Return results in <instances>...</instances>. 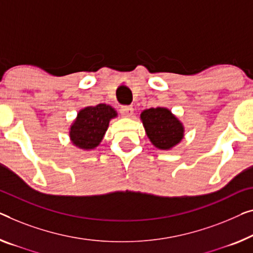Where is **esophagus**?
Returning <instances> with one entry per match:
<instances>
[{
	"label": "esophagus",
	"mask_w": 253,
	"mask_h": 253,
	"mask_svg": "<svg viewBox=\"0 0 253 253\" xmlns=\"http://www.w3.org/2000/svg\"><path fill=\"white\" fill-rule=\"evenodd\" d=\"M134 112V109L131 107H122L120 108V114H122L123 117H125V118H129L133 115Z\"/></svg>",
	"instance_id": "34e87169"
}]
</instances>
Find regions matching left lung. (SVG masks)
<instances>
[{
  "instance_id": "left-lung-1",
  "label": "left lung",
  "mask_w": 253,
  "mask_h": 253,
  "mask_svg": "<svg viewBox=\"0 0 253 253\" xmlns=\"http://www.w3.org/2000/svg\"><path fill=\"white\" fill-rule=\"evenodd\" d=\"M139 118L150 142L159 150H171L185 135L183 123L167 108L145 109Z\"/></svg>"
}]
</instances>
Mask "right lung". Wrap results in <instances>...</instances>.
I'll list each match as a JSON object with an SVG mask.
<instances>
[{"label": "right lung", "instance_id": "add662e5", "mask_svg": "<svg viewBox=\"0 0 253 253\" xmlns=\"http://www.w3.org/2000/svg\"><path fill=\"white\" fill-rule=\"evenodd\" d=\"M116 117L118 112L109 104L100 103L81 109L69 127L70 142L84 151L96 149L108 130L109 123Z\"/></svg>", "mask_w": 253, "mask_h": 253}]
</instances>
